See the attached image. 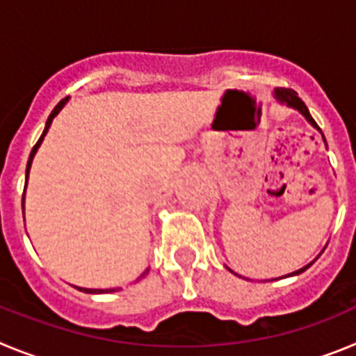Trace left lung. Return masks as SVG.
<instances>
[{
  "mask_svg": "<svg viewBox=\"0 0 356 356\" xmlns=\"http://www.w3.org/2000/svg\"><path fill=\"white\" fill-rule=\"evenodd\" d=\"M273 96H275V99H276V102L280 103V105H285V106H289V108L298 110V112H300V114L303 115V118L307 119V121L310 122V124H312L314 128H316V130H319V134H321V135H323V131H321V128L317 127V122L314 121V118H312V115H310V112H308L307 105H305V103L301 102V99H300V97H298V94H296L294 90H291V89H276V90H275V94H273ZM323 140H325V144H326L325 135H323ZM321 253H323V251H321ZM321 253L317 254V259H319V257H321ZM314 262H316V260H314ZM314 262L307 264V266L301 267V269H298V271L291 273V275H285V276H296V275H301V273L307 271L308 267L312 266ZM226 269H228L229 273H234V271H232V269H229V267H226ZM234 275H237V273H234ZM285 276H282V278H285Z\"/></svg>",
  "mask_w": 356,
  "mask_h": 356,
  "instance_id": "obj_1",
  "label": "left lung"
}]
</instances>
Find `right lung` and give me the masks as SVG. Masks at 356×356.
I'll return each instance as SVG.
<instances>
[{"label": "right lung", "mask_w": 356, "mask_h": 356, "mask_svg": "<svg viewBox=\"0 0 356 356\" xmlns=\"http://www.w3.org/2000/svg\"><path fill=\"white\" fill-rule=\"evenodd\" d=\"M67 102H69V97H65V99H62V102L58 103V105H56L55 108H53L51 114H49L48 121H46V127H44L42 135H40V139L37 140V144H35V146H33V149H31V153H30V159H28V163H26V181H28V175H30L31 162H33V156H35L37 149H39V146H40V144H42L44 137H46V134H48V130H49V127H51L53 119H55L56 114H58V112H60V110L64 108L65 103H67ZM23 210H24V196H23ZM147 271H149V269H146V271H144L143 275H140V278H143V276H146ZM140 278H139V280H140ZM76 289H78V291H81V292H87V294H106V292H118V291H121V289H119V287H115V289H85V287H76Z\"/></svg>", "instance_id": "obj_1"}]
</instances>
